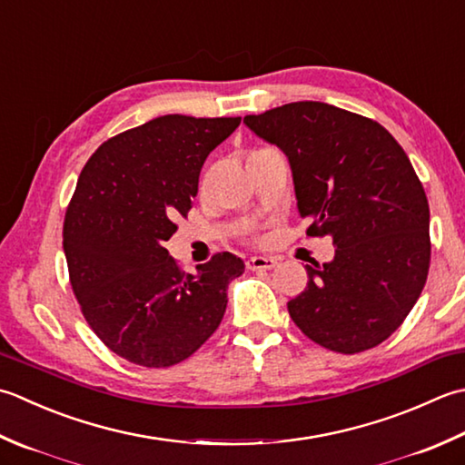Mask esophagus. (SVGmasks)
Wrapping results in <instances>:
<instances>
[{"instance_id":"34e87169","label":"esophagus","mask_w":465,"mask_h":465,"mask_svg":"<svg viewBox=\"0 0 465 465\" xmlns=\"http://www.w3.org/2000/svg\"><path fill=\"white\" fill-rule=\"evenodd\" d=\"M276 266H278V260L270 256H252L248 260L250 270H274Z\"/></svg>"}]
</instances>
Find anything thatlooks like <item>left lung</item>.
I'll list each match as a JSON object with an SVG mask.
<instances>
[{"label":"left lung","mask_w":465,"mask_h":465,"mask_svg":"<svg viewBox=\"0 0 465 465\" xmlns=\"http://www.w3.org/2000/svg\"><path fill=\"white\" fill-rule=\"evenodd\" d=\"M243 124L286 154L306 233L336 248L331 262L306 266L290 316L324 349L377 347L411 312L430 270V205L411 161L385 126L314 100Z\"/></svg>","instance_id":"left-lung-1"}]
</instances>
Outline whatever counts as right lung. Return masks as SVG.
I'll return each instance as SVG.
<instances>
[{
  "label": "right lung",
  "mask_w": 465,
  "mask_h": 465,
  "mask_svg": "<svg viewBox=\"0 0 465 465\" xmlns=\"http://www.w3.org/2000/svg\"><path fill=\"white\" fill-rule=\"evenodd\" d=\"M240 121L153 118L100 144L80 173L64 220L70 284L90 329L134 365L191 357L220 326L230 280L243 274L230 252L185 274L165 248L193 205L207 154Z\"/></svg>",
  "instance_id": "1"
}]
</instances>
